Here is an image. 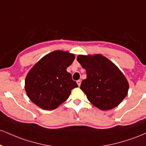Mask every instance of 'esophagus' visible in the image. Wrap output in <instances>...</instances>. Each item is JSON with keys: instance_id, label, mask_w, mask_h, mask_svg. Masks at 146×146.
<instances>
[{"instance_id": "1", "label": "esophagus", "mask_w": 146, "mask_h": 146, "mask_svg": "<svg viewBox=\"0 0 146 146\" xmlns=\"http://www.w3.org/2000/svg\"><path fill=\"white\" fill-rule=\"evenodd\" d=\"M77 84H78V85L79 86H80V85H81V80H78V81H77Z\"/></svg>"}]
</instances>
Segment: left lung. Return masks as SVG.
I'll return each instance as SVG.
<instances>
[{"label":"left lung","mask_w":146,"mask_h":146,"mask_svg":"<svg viewBox=\"0 0 146 146\" xmlns=\"http://www.w3.org/2000/svg\"><path fill=\"white\" fill-rule=\"evenodd\" d=\"M77 60L86 71L80 88L93 105L101 110L117 106L127 95L129 85L123 73L101 54L79 55Z\"/></svg>","instance_id":"1"}]
</instances>
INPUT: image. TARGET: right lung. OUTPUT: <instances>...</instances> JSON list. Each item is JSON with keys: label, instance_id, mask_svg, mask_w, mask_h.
Returning <instances> with one entry per match:
<instances>
[{"label": "right lung", "instance_id": "right-lung-1", "mask_svg": "<svg viewBox=\"0 0 146 146\" xmlns=\"http://www.w3.org/2000/svg\"><path fill=\"white\" fill-rule=\"evenodd\" d=\"M75 55L56 50L45 55L30 70L25 80V90L31 101L45 110L57 108L78 87L66 68Z\"/></svg>", "mask_w": 146, "mask_h": 146}]
</instances>
